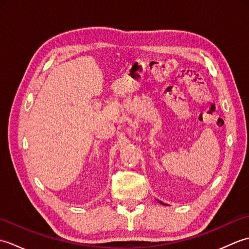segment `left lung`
Returning <instances> with one entry per match:
<instances>
[{"instance_id":"obj_1","label":"left lung","mask_w":249,"mask_h":249,"mask_svg":"<svg viewBox=\"0 0 249 249\" xmlns=\"http://www.w3.org/2000/svg\"><path fill=\"white\" fill-rule=\"evenodd\" d=\"M160 203H161V204H163V205H165V203H162V202H160Z\"/></svg>"}]
</instances>
